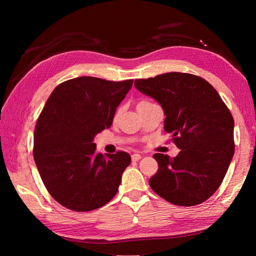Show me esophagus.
Listing matches in <instances>:
<instances>
[{
	"mask_svg": "<svg viewBox=\"0 0 256 256\" xmlns=\"http://www.w3.org/2000/svg\"><path fill=\"white\" fill-rule=\"evenodd\" d=\"M140 158H142V155H140V154H133V155H132V160H133V162H138V160H140Z\"/></svg>",
	"mask_w": 256,
	"mask_h": 256,
	"instance_id": "34e87169",
	"label": "esophagus"
}]
</instances>
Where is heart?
Here are the masks:
<instances>
[{"instance_id": "obj_1", "label": "heart", "mask_w": 256, "mask_h": 256, "mask_svg": "<svg viewBox=\"0 0 256 256\" xmlns=\"http://www.w3.org/2000/svg\"><path fill=\"white\" fill-rule=\"evenodd\" d=\"M143 102H144V101H143Z\"/></svg>"}]
</instances>
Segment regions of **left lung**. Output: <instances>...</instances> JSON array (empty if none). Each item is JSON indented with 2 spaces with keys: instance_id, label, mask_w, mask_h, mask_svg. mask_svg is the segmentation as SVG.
Instances as JSON below:
<instances>
[{
  "instance_id": "8db88e82",
  "label": "left lung",
  "mask_w": 256,
  "mask_h": 256,
  "mask_svg": "<svg viewBox=\"0 0 256 256\" xmlns=\"http://www.w3.org/2000/svg\"><path fill=\"white\" fill-rule=\"evenodd\" d=\"M134 86L162 106L165 131L180 150L172 158L154 154L158 170L150 188L172 204L204 202L220 187L234 154L230 110L208 81L192 74L167 72Z\"/></svg>"
}]
</instances>
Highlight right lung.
Returning a JSON list of instances; mask_svg holds the SVG:
<instances>
[{
	"instance_id": "add662e5",
	"label": "right lung",
	"mask_w": 256,
	"mask_h": 256,
	"mask_svg": "<svg viewBox=\"0 0 256 256\" xmlns=\"http://www.w3.org/2000/svg\"><path fill=\"white\" fill-rule=\"evenodd\" d=\"M133 80L78 77L58 84L34 132V160L42 182L57 202L91 211L116 194L131 156L96 153L94 136L111 126Z\"/></svg>"
}]
</instances>
